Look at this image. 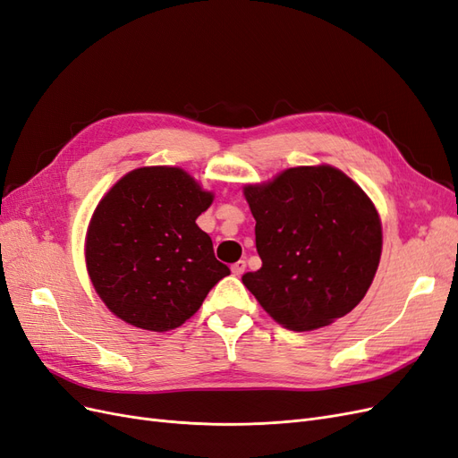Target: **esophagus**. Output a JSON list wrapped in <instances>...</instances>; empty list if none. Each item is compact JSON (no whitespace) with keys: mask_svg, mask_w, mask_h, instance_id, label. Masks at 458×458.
Here are the masks:
<instances>
[{"mask_svg":"<svg viewBox=\"0 0 458 458\" xmlns=\"http://www.w3.org/2000/svg\"><path fill=\"white\" fill-rule=\"evenodd\" d=\"M231 271H233V275L241 276V275L246 271V261H244V259H241V261H237V263H233V266H231Z\"/></svg>","mask_w":458,"mask_h":458,"instance_id":"esophagus-1","label":"esophagus"}]
</instances>
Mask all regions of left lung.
<instances>
[{
	"mask_svg": "<svg viewBox=\"0 0 458 458\" xmlns=\"http://www.w3.org/2000/svg\"><path fill=\"white\" fill-rule=\"evenodd\" d=\"M261 267L242 276L276 323L313 330L350 313L378 269L382 227L372 202L330 165L290 168L246 185Z\"/></svg>",
	"mask_w": 458,
	"mask_h": 458,
	"instance_id": "obj_1",
	"label": "left lung"
}]
</instances>
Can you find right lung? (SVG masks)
Masks as SVG:
<instances>
[{"label":"right lung","mask_w":458,"mask_h":458,"mask_svg":"<svg viewBox=\"0 0 458 458\" xmlns=\"http://www.w3.org/2000/svg\"><path fill=\"white\" fill-rule=\"evenodd\" d=\"M212 195L179 168H140L106 192L91 217L86 261L97 294L122 321L182 327L231 271L197 217Z\"/></svg>","instance_id":"right-lung-1"}]
</instances>
